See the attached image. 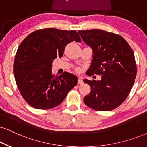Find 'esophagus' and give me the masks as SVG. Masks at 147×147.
Wrapping results in <instances>:
<instances>
[{"mask_svg":"<svg viewBox=\"0 0 147 147\" xmlns=\"http://www.w3.org/2000/svg\"><path fill=\"white\" fill-rule=\"evenodd\" d=\"M83 80L81 79V78H79V79H78V84L81 85V84H83Z\"/></svg>","mask_w":147,"mask_h":147,"instance_id":"obj_1","label":"esophagus"}]
</instances>
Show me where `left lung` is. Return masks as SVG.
Instances as JSON below:
<instances>
[{"mask_svg":"<svg viewBox=\"0 0 147 147\" xmlns=\"http://www.w3.org/2000/svg\"><path fill=\"white\" fill-rule=\"evenodd\" d=\"M78 32L94 51L89 76H102L100 81L83 80L91 87L84 102L96 111L113 110L125 101L134 83L137 68L132 49L115 33L97 29Z\"/></svg>","mask_w":147,"mask_h":147,"instance_id":"8db88e82","label":"left lung"}]
</instances>
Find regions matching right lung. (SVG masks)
<instances>
[{"label":"right lung","instance_id":"right-lung-1","mask_svg":"<svg viewBox=\"0 0 147 147\" xmlns=\"http://www.w3.org/2000/svg\"><path fill=\"white\" fill-rule=\"evenodd\" d=\"M81 39L75 30L49 28L34 31L20 45L14 60L15 79L26 102L37 109H49L62 102L77 84V77L68 72L54 76L51 64L63 55L68 43Z\"/></svg>","mask_w":147,"mask_h":147}]
</instances>
